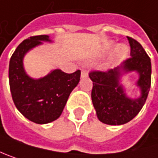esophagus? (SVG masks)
Instances as JSON below:
<instances>
[{
    "label": "esophagus",
    "instance_id": "1",
    "mask_svg": "<svg viewBox=\"0 0 158 158\" xmlns=\"http://www.w3.org/2000/svg\"><path fill=\"white\" fill-rule=\"evenodd\" d=\"M81 76L82 77H86L87 76V70L86 69H82V72H81Z\"/></svg>",
    "mask_w": 158,
    "mask_h": 158
}]
</instances>
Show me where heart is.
<instances>
[{
    "mask_svg": "<svg viewBox=\"0 0 158 158\" xmlns=\"http://www.w3.org/2000/svg\"><path fill=\"white\" fill-rule=\"evenodd\" d=\"M112 46H113V44H112L111 42L107 43V44L105 45V47H104V50H105V51L110 50V49L112 48ZM128 53H129L128 48H127L126 46H124V45H119V46H118V47L115 48L112 59H113L114 60H116V61H121V60H123L128 56Z\"/></svg>",
    "mask_w": 158,
    "mask_h": 158,
    "instance_id": "obj_1",
    "label": "heart"
}]
</instances>
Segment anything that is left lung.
I'll return each mask as SVG.
<instances>
[{"instance_id": "8db88e82", "label": "left lung", "mask_w": 158, "mask_h": 158, "mask_svg": "<svg viewBox=\"0 0 158 158\" xmlns=\"http://www.w3.org/2000/svg\"><path fill=\"white\" fill-rule=\"evenodd\" d=\"M131 46V57L123 64L108 71L93 70L89 77L93 82L92 102L100 121L110 125H121L134 118L143 107L151 86V60L142 45L134 39L127 37ZM136 70L139 73L137 85L141 96L132 100L126 97L118 84L120 71Z\"/></svg>"}]
</instances>
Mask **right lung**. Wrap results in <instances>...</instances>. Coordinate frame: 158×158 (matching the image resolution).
<instances>
[{"mask_svg":"<svg viewBox=\"0 0 158 158\" xmlns=\"http://www.w3.org/2000/svg\"><path fill=\"white\" fill-rule=\"evenodd\" d=\"M42 41L50 40L47 35L24 40L13 53L9 63V84L14 103L26 118L38 124L49 123L60 116L81 76L80 70L73 73L54 70L38 80L30 78L25 73L23 58Z\"/></svg>","mask_w":158,"mask_h":158,"instance_id":"right-lung-1","label":"right lung"}]
</instances>
